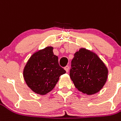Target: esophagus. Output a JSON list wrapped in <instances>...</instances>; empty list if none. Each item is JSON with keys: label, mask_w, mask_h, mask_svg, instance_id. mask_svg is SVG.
I'll use <instances>...</instances> for the list:
<instances>
[{"label": "esophagus", "mask_w": 121, "mask_h": 121, "mask_svg": "<svg viewBox=\"0 0 121 121\" xmlns=\"http://www.w3.org/2000/svg\"><path fill=\"white\" fill-rule=\"evenodd\" d=\"M64 69H65V70L66 71V72L67 73L68 71H69V67L68 66V65H67V66H65V67H64Z\"/></svg>", "instance_id": "34e87169"}]
</instances>
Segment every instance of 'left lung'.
Returning <instances> with one entry per match:
<instances>
[{"label":"left lung","mask_w":121,"mask_h":121,"mask_svg":"<svg viewBox=\"0 0 121 121\" xmlns=\"http://www.w3.org/2000/svg\"><path fill=\"white\" fill-rule=\"evenodd\" d=\"M108 69L95 53L85 48L75 52L70 77L76 88L88 95L98 92L108 79Z\"/></svg>","instance_id":"obj_1"}]
</instances>
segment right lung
Listing matches in <instances>:
<instances>
[{"label": "right lung", "mask_w": 121, "mask_h": 121, "mask_svg": "<svg viewBox=\"0 0 121 121\" xmlns=\"http://www.w3.org/2000/svg\"><path fill=\"white\" fill-rule=\"evenodd\" d=\"M65 73L53 53V47L47 46L30 57L23 69V77L34 92L44 95L54 89L60 77Z\"/></svg>", "instance_id": "add662e5"}]
</instances>
